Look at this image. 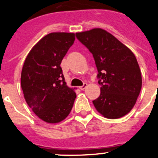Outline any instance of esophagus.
<instances>
[{
    "instance_id": "1",
    "label": "esophagus",
    "mask_w": 158,
    "mask_h": 158,
    "mask_svg": "<svg viewBox=\"0 0 158 158\" xmlns=\"http://www.w3.org/2000/svg\"><path fill=\"white\" fill-rule=\"evenodd\" d=\"M87 86H88V84L86 83V82H85V83L83 84V85H82V86H80V87H79V89H81V90H84V89H85V88L87 87Z\"/></svg>"
}]
</instances>
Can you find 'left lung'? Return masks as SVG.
I'll return each mask as SVG.
<instances>
[{
	"instance_id": "1",
	"label": "left lung",
	"mask_w": 158,
	"mask_h": 158,
	"mask_svg": "<svg viewBox=\"0 0 158 158\" xmlns=\"http://www.w3.org/2000/svg\"><path fill=\"white\" fill-rule=\"evenodd\" d=\"M78 40L93 54L98 70L100 95L93 100L105 118L115 119L131 111L142 89V74L133 52L102 28L76 33Z\"/></svg>"
}]
</instances>
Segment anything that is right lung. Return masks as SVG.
<instances>
[{
    "mask_svg": "<svg viewBox=\"0 0 158 158\" xmlns=\"http://www.w3.org/2000/svg\"><path fill=\"white\" fill-rule=\"evenodd\" d=\"M74 40V33L47 35L32 47L22 68L20 82L25 100L48 123L64 120L77 97L74 90L66 85L60 66Z\"/></svg>",
    "mask_w": 158,
    "mask_h": 158,
    "instance_id": "1",
    "label": "right lung"
}]
</instances>
